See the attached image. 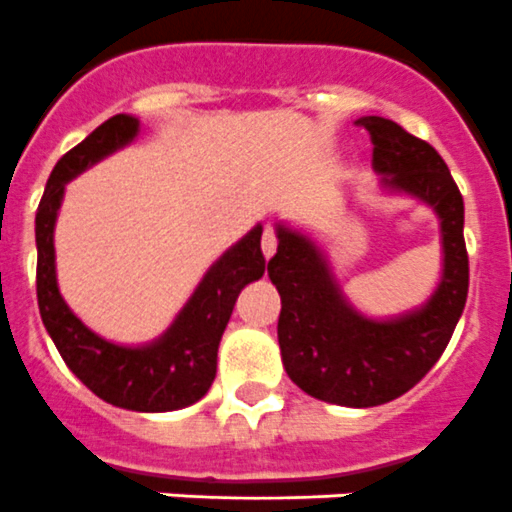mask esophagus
<instances>
[{
    "label": "esophagus",
    "mask_w": 512,
    "mask_h": 512,
    "mask_svg": "<svg viewBox=\"0 0 512 512\" xmlns=\"http://www.w3.org/2000/svg\"><path fill=\"white\" fill-rule=\"evenodd\" d=\"M261 251H264L266 259H271V256L277 253V233H274V228L264 230V238H261Z\"/></svg>",
    "instance_id": "obj_1"
}]
</instances>
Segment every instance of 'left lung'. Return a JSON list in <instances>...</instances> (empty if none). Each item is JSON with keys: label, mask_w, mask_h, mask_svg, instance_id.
Here are the masks:
<instances>
[{"label": "left lung", "mask_w": 512, "mask_h": 512, "mask_svg": "<svg viewBox=\"0 0 512 512\" xmlns=\"http://www.w3.org/2000/svg\"><path fill=\"white\" fill-rule=\"evenodd\" d=\"M374 169L390 187L428 202L441 217L443 279L423 310L405 318H361L343 302L323 256L305 235L279 228L269 277L282 295L279 348L289 379L318 400L374 408L413 390L449 346L469 292L464 200L436 148L397 122L361 117Z\"/></svg>", "instance_id": "obj_1"}]
</instances>
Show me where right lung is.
Returning <instances> with one entry per match:
<instances>
[{"instance_id": "1", "label": "right lung", "mask_w": 512, "mask_h": 512, "mask_svg": "<svg viewBox=\"0 0 512 512\" xmlns=\"http://www.w3.org/2000/svg\"><path fill=\"white\" fill-rule=\"evenodd\" d=\"M138 120L115 115L104 120L79 146L63 153L45 184L35 215L38 243V307L45 330L71 372L104 402L138 413H166L187 408L207 395L217 372V346L241 289L261 279L266 259L261 253V225L235 243L200 282L192 300L174 320L166 336L146 348H125L94 336L63 302L53 264V225L69 179L97 164L99 158L130 143Z\"/></svg>"}]
</instances>
